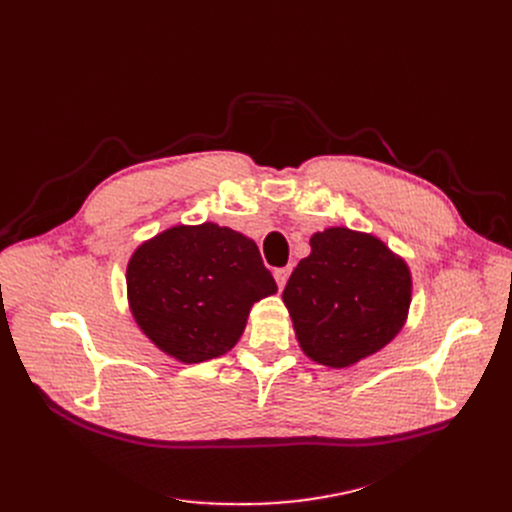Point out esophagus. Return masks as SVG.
Masks as SVG:
<instances>
[{"mask_svg": "<svg viewBox=\"0 0 512 512\" xmlns=\"http://www.w3.org/2000/svg\"><path fill=\"white\" fill-rule=\"evenodd\" d=\"M290 272H292V267H290V265H286V267H278V270H274V278H276V282H278V286H280V288H284V284H286V280H288Z\"/></svg>", "mask_w": 512, "mask_h": 512, "instance_id": "1", "label": "esophagus"}]
</instances>
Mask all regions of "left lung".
I'll return each instance as SVG.
<instances>
[{"label": "left lung", "mask_w": 512, "mask_h": 512, "mask_svg": "<svg viewBox=\"0 0 512 512\" xmlns=\"http://www.w3.org/2000/svg\"><path fill=\"white\" fill-rule=\"evenodd\" d=\"M282 292L301 351L344 369L380 353L405 328L413 276L407 261L369 232H315Z\"/></svg>", "instance_id": "left-lung-1"}]
</instances>
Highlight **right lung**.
Segmentation results:
<instances>
[{"label":"right lung","instance_id":"1","mask_svg":"<svg viewBox=\"0 0 512 512\" xmlns=\"http://www.w3.org/2000/svg\"><path fill=\"white\" fill-rule=\"evenodd\" d=\"M276 292L255 240L213 222L170 226L141 242L126 265L139 330L186 365L232 351L251 307Z\"/></svg>","mask_w":512,"mask_h":512}]
</instances>
